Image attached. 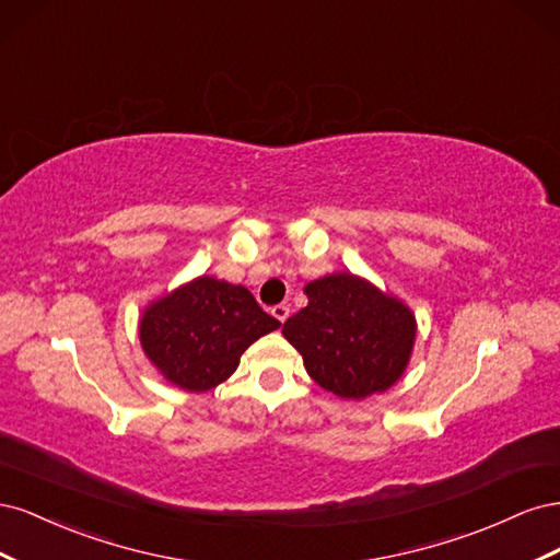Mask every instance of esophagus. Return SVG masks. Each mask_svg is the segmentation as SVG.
Masks as SVG:
<instances>
[{"mask_svg": "<svg viewBox=\"0 0 560 560\" xmlns=\"http://www.w3.org/2000/svg\"><path fill=\"white\" fill-rule=\"evenodd\" d=\"M276 315L278 322H284L287 317H290V306H284V303H280V306H273V311H270Z\"/></svg>", "mask_w": 560, "mask_h": 560, "instance_id": "obj_1", "label": "esophagus"}]
</instances>
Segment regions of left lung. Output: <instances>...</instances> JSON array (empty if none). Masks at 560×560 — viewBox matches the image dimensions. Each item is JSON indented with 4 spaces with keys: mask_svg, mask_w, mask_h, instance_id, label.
I'll return each instance as SVG.
<instances>
[{
    "mask_svg": "<svg viewBox=\"0 0 560 560\" xmlns=\"http://www.w3.org/2000/svg\"><path fill=\"white\" fill-rule=\"evenodd\" d=\"M308 306L282 325L308 376L343 399H364L395 385L411 360L416 317L374 284L331 273L306 284Z\"/></svg>",
    "mask_w": 560,
    "mask_h": 560,
    "instance_id": "obj_1",
    "label": "left lung"
}]
</instances>
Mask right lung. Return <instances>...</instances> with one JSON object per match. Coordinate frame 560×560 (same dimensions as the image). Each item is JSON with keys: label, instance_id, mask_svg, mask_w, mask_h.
<instances>
[{"label": "right lung", "instance_id": "right-lung-1", "mask_svg": "<svg viewBox=\"0 0 560 560\" xmlns=\"http://www.w3.org/2000/svg\"><path fill=\"white\" fill-rule=\"evenodd\" d=\"M280 322L243 284L200 276L149 303L140 319V343L163 378L189 393L224 383L241 354L276 331Z\"/></svg>", "mask_w": 560, "mask_h": 560}]
</instances>
